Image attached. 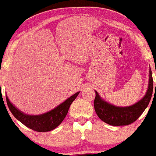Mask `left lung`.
Returning a JSON list of instances; mask_svg holds the SVG:
<instances>
[{"label":"left lung","instance_id":"1","mask_svg":"<svg viewBox=\"0 0 156 156\" xmlns=\"http://www.w3.org/2000/svg\"><path fill=\"white\" fill-rule=\"evenodd\" d=\"M156 89V83H155ZM153 91V80L150 67L148 88L145 95L139 101L129 106H117L103 100L95 91L94 109L103 121L112 126H126L133 123L148 106Z\"/></svg>","mask_w":156,"mask_h":156}]
</instances>
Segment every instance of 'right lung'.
Masks as SVG:
<instances>
[{
  "mask_svg": "<svg viewBox=\"0 0 156 156\" xmlns=\"http://www.w3.org/2000/svg\"><path fill=\"white\" fill-rule=\"evenodd\" d=\"M79 94L80 91L73 94L51 111L37 115H27L12 104L7 95H6V99L9 110L18 120L34 131L44 132L54 129L63 121L71 103L76 98Z\"/></svg>",
  "mask_w": 156,
  "mask_h": 156,
  "instance_id": "obj_1",
  "label": "right lung"
}]
</instances>
